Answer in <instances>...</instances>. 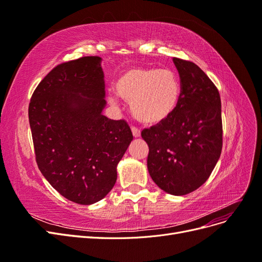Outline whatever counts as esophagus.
<instances>
[{"label":"esophagus","instance_id":"obj_1","mask_svg":"<svg viewBox=\"0 0 262 262\" xmlns=\"http://www.w3.org/2000/svg\"><path fill=\"white\" fill-rule=\"evenodd\" d=\"M131 130H132V134H133L134 138L141 137V131H140L138 128H136V126H132Z\"/></svg>","mask_w":262,"mask_h":262}]
</instances>
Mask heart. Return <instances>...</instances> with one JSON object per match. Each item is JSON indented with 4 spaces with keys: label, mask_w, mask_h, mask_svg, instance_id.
I'll list each match as a JSON object with an SVG mask.
<instances>
[{
    "label": "heart",
    "mask_w": 262,
    "mask_h": 262,
    "mask_svg": "<svg viewBox=\"0 0 262 262\" xmlns=\"http://www.w3.org/2000/svg\"><path fill=\"white\" fill-rule=\"evenodd\" d=\"M115 90L119 97L130 102L133 117L145 125H157L169 119L181 96L179 77L169 69L130 68L118 76Z\"/></svg>",
    "instance_id": "1"
}]
</instances>
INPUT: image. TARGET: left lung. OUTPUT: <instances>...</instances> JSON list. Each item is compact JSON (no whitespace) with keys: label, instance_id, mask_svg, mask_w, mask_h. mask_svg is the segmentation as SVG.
<instances>
[{"label":"left lung","instance_id":"1","mask_svg":"<svg viewBox=\"0 0 262 262\" xmlns=\"http://www.w3.org/2000/svg\"><path fill=\"white\" fill-rule=\"evenodd\" d=\"M172 61L180 77L179 105L169 119L141 134L148 145L149 176L167 193L184 195L208 180L220 158L221 97L216 86L193 62Z\"/></svg>","mask_w":262,"mask_h":262}]
</instances>
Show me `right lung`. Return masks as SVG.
Wrapping results in <instances>:
<instances>
[{
  "instance_id": "obj_1",
  "label": "right lung",
  "mask_w": 262,
  "mask_h": 262,
  "mask_svg": "<svg viewBox=\"0 0 262 262\" xmlns=\"http://www.w3.org/2000/svg\"><path fill=\"white\" fill-rule=\"evenodd\" d=\"M100 62L83 57L57 66L39 83L28 108L39 169L61 195L85 205L113 189L117 165L133 140L125 120L101 114Z\"/></svg>"
}]
</instances>
